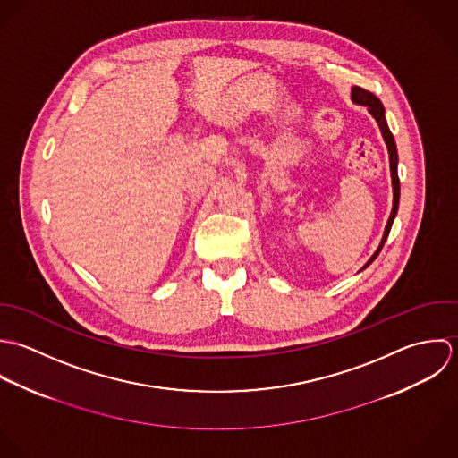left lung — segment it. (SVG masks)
<instances>
[{
    "label": "left lung",
    "instance_id": "left-lung-1",
    "mask_svg": "<svg viewBox=\"0 0 458 458\" xmlns=\"http://www.w3.org/2000/svg\"><path fill=\"white\" fill-rule=\"evenodd\" d=\"M352 100H354L356 104L366 106L368 111H369V114L377 120V123H378V127H380L382 138H384L386 147H387V152H389V168H391V183H393V208H391V216H389V219H387L386 230H384V235H382V241H380L377 251L371 255V259L366 262V266L363 267V269H366V267L378 257V253H380V250H382V246H384V242H386V239H387V235H389V230H391V226H393V221H394V217H396V212H398V203H400V181H398V170H396V168H398V154H396L394 138H393V134H391V131H389V127H387V122H386V114H384V106H382V102H380L373 93L368 92V90L361 89V87H354V89H352Z\"/></svg>",
    "mask_w": 458,
    "mask_h": 458
}]
</instances>
